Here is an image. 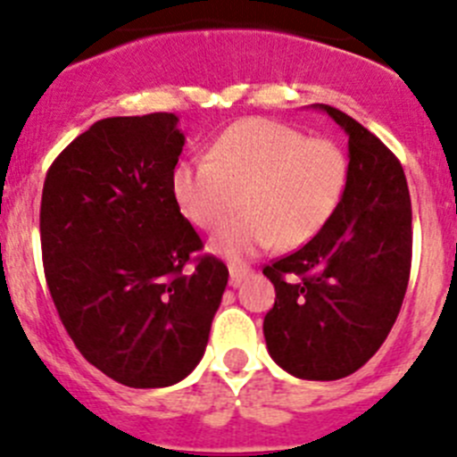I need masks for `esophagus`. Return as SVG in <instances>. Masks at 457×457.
<instances>
[{
  "label": "esophagus",
  "mask_w": 457,
  "mask_h": 457,
  "mask_svg": "<svg viewBox=\"0 0 457 457\" xmlns=\"http://www.w3.org/2000/svg\"><path fill=\"white\" fill-rule=\"evenodd\" d=\"M250 272H253V268L250 266H241V263L237 266V263H232V266H229V284H232V287H238V284L250 275Z\"/></svg>",
  "instance_id": "obj_1"
}]
</instances>
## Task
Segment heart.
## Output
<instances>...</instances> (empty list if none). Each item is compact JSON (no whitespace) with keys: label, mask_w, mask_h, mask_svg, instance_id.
Here are the masks:
<instances>
[{"label":"heart","mask_w":457,"mask_h":457,"mask_svg":"<svg viewBox=\"0 0 457 457\" xmlns=\"http://www.w3.org/2000/svg\"><path fill=\"white\" fill-rule=\"evenodd\" d=\"M209 162L185 160L170 191L187 220L216 229L241 207L234 223L212 238L223 257H253L272 248H300L334 219L349 182V160L331 139L272 119H243L219 135Z\"/></svg>","instance_id":"heart-1"}]
</instances>
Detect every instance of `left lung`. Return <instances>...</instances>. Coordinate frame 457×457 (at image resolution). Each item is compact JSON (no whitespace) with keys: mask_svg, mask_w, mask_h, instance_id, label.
I'll return each mask as SVG.
<instances>
[{"mask_svg":"<svg viewBox=\"0 0 457 457\" xmlns=\"http://www.w3.org/2000/svg\"><path fill=\"white\" fill-rule=\"evenodd\" d=\"M313 108L347 132L349 182L327 228L263 268L277 293L263 336L288 374L336 381L368 363L399 315L411 277L412 212L395 153L349 114Z\"/></svg>","mask_w":457,"mask_h":457,"instance_id":"obj_1","label":"left lung"}]
</instances>
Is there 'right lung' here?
Returning <instances> with one entry per match:
<instances>
[{"mask_svg": "<svg viewBox=\"0 0 457 457\" xmlns=\"http://www.w3.org/2000/svg\"><path fill=\"white\" fill-rule=\"evenodd\" d=\"M182 146L176 114L101 119L55 157L42 189L58 315L85 361L128 387L191 374L228 287L220 259H194L203 241L170 191Z\"/></svg>", "mask_w": 457, "mask_h": 457, "instance_id": "obj_1", "label": "right lung"}]
</instances>
